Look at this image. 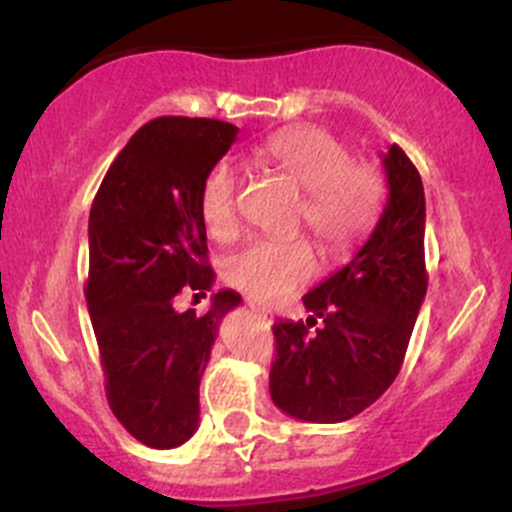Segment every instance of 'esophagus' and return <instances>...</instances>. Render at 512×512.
<instances>
[{
	"label": "esophagus",
	"mask_w": 512,
	"mask_h": 512,
	"mask_svg": "<svg viewBox=\"0 0 512 512\" xmlns=\"http://www.w3.org/2000/svg\"><path fill=\"white\" fill-rule=\"evenodd\" d=\"M252 309H255V312L260 314V317L270 319V322H272V312H270V309H267V307H255V304H252Z\"/></svg>",
	"instance_id": "obj_1"
}]
</instances>
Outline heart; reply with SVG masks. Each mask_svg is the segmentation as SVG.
<instances>
[{"instance_id":"obj_1","label":"heart","mask_w":512,"mask_h":512,"mask_svg":"<svg viewBox=\"0 0 512 512\" xmlns=\"http://www.w3.org/2000/svg\"><path fill=\"white\" fill-rule=\"evenodd\" d=\"M255 156L304 190L299 225H307L329 255L352 250L374 223L379 178L324 128L299 126L272 133L255 148ZM240 188V175L227 160H218L205 173L200 218L215 240L230 242L240 232ZM317 270V255L307 240H255L227 257L223 277L255 302H277L307 285Z\"/></svg>"}]
</instances>
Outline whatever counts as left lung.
<instances>
[{
	"mask_svg": "<svg viewBox=\"0 0 512 512\" xmlns=\"http://www.w3.org/2000/svg\"><path fill=\"white\" fill-rule=\"evenodd\" d=\"M384 170L389 200L366 245L304 294L307 322L272 327V401L302 421L339 423L369 409L399 374L426 297L421 175L396 143Z\"/></svg>",
	"mask_w": 512,
	"mask_h": 512,
	"instance_id": "8db88e82",
	"label": "left lung"
}]
</instances>
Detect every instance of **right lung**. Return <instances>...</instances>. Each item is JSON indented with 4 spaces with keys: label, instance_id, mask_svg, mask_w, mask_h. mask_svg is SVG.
<instances>
[{
    "label": "right lung",
    "instance_id": "obj_1",
    "mask_svg": "<svg viewBox=\"0 0 512 512\" xmlns=\"http://www.w3.org/2000/svg\"><path fill=\"white\" fill-rule=\"evenodd\" d=\"M218 118L160 116L138 128L98 188L84 285L113 416L136 441L175 448L200 421V376L220 319L240 294L220 289L205 314L178 312L183 289L215 280L200 218L205 173L235 143Z\"/></svg>",
    "mask_w": 512,
    "mask_h": 512
}]
</instances>
